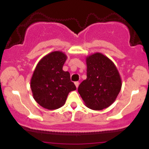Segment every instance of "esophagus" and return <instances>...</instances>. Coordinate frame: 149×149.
<instances>
[{
	"instance_id": "esophagus-1",
	"label": "esophagus",
	"mask_w": 149,
	"mask_h": 149,
	"mask_svg": "<svg viewBox=\"0 0 149 149\" xmlns=\"http://www.w3.org/2000/svg\"><path fill=\"white\" fill-rule=\"evenodd\" d=\"M75 85H76V87L77 88H78V85H79V82H75Z\"/></svg>"
}]
</instances>
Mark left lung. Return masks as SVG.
Returning a JSON list of instances; mask_svg holds the SVG:
<instances>
[{
    "mask_svg": "<svg viewBox=\"0 0 149 149\" xmlns=\"http://www.w3.org/2000/svg\"><path fill=\"white\" fill-rule=\"evenodd\" d=\"M87 78L78 87V93L85 106L93 110H102L115 102L122 82L113 62L102 53L86 58Z\"/></svg>",
    "mask_w": 149,
    "mask_h": 149,
    "instance_id": "obj_1",
    "label": "left lung"
}]
</instances>
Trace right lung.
Here are the masks:
<instances>
[{
    "label": "right lung",
    "instance_id": "1",
    "mask_svg": "<svg viewBox=\"0 0 149 149\" xmlns=\"http://www.w3.org/2000/svg\"><path fill=\"white\" fill-rule=\"evenodd\" d=\"M66 59L64 53L54 51L42 57L34 70L31 80L33 97L45 109L54 110L61 107L69 92L76 90L69 72L62 69Z\"/></svg>",
    "mask_w": 149,
    "mask_h": 149
}]
</instances>
